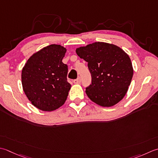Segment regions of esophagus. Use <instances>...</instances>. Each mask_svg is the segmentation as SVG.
<instances>
[{"instance_id":"obj_1","label":"esophagus","mask_w":158,"mask_h":158,"mask_svg":"<svg viewBox=\"0 0 158 158\" xmlns=\"http://www.w3.org/2000/svg\"><path fill=\"white\" fill-rule=\"evenodd\" d=\"M74 83H76V84H79V83H80V82H81V78L80 77H78L77 79H75L73 81Z\"/></svg>"}]
</instances>
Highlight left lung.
<instances>
[{
  "label": "left lung",
  "instance_id": "1",
  "mask_svg": "<svg viewBox=\"0 0 158 158\" xmlns=\"http://www.w3.org/2000/svg\"><path fill=\"white\" fill-rule=\"evenodd\" d=\"M78 56L88 62L92 84L86 88L89 99L102 107H112L125 97L134 69L129 55L112 44L94 42L76 49Z\"/></svg>",
  "mask_w": 158,
  "mask_h": 158
}]
</instances>
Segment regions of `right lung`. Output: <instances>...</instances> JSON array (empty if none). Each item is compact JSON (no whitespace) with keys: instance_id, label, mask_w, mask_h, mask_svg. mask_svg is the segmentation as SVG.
<instances>
[{"instance_id":"1","label":"right lung","mask_w":158,"mask_h":158,"mask_svg":"<svg viewBox=\"0 0 158 158\" xmlns=\"http://www.w3.org/2000/svg\"><path fill=\"white\" fill-rule=\"evenodd\" d=\"M66 48L51 44L32 55L22 70L23 90L32 105L51 112L66 101L71 85L67 81L68 66L62 62Z\"/></svg>"}]
</instances>
